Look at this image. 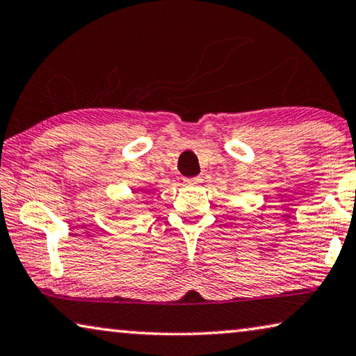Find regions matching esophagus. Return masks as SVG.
<instances>
[{
	"label": "esophagus",
	"instance_id": "esophagus-1",
	"mask_svg": "<svg viewBox=\"0 0 356 356\" xmlns=\"http://www.w3.org/2000/svg\"><path fill=\"white\" fill-rule=\"evenodd\" d=\"M184 182L187 185H200V184H203V179L202 177H190V179H185Z\"/></svg>",
	"mask_w": 356,
	"mask_h": 356
}]
</instances>
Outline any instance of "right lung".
Masks as SVG:
<instances>
[{
  "label": "right lung",
  "mask_w": 356,
  "mask_h": 356,
  "mask_svg": "<svg viewBox=\"0 0 356 356\" xmlns=\"http://www.w3.org/2000/svg\"><path fill=\"white\" fill-rule=\"evenodd\" d=\"M116 211H119V208H118V209H116Z\"/></svg>",
  "instance_id": "right-lung-1"
}]
</instances>
